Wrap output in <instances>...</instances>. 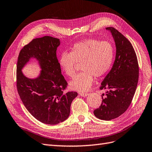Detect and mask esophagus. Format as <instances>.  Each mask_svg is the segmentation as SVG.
Returning <instances> with one entry per match:
<instances>
[{"instance_id":"34e87169","label":"esophagus","mask_w":152,"mask_h":152,"mask_svg":"<svg viewBox=\"0 0 152 152\" xmlns=\"http://www.w3.org/2000/svg\"><path fill=\"white\" fill-rule=\"evenodd\" d=\"M79 95L80 96H82V97H86V96H87L88 95V93H82V92H80V93H79Z\"/></svg>"}]
</instances>
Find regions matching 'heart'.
Here are the masks:
<instances>
[{
    "label": "heart",
    "instance_id": "1",
    "mask_svg": "<svg viewBox=\"0 0 152 152\" xmlns=\"http://www.w3.org/2000/svg\"><path fill=\"white\" fill-rule=\"evenodd\" d=\"M114 48L108 41L90 39L75 43L70 52L62 53L59 64L67 76L75 75L77 62H82L83 72L78 73L70 83V86L79 91H88L95 77L104 75L112 66Z\"/></svg>",
    "mask_w": 152,
    "mask_h": 152
}]
</instances>
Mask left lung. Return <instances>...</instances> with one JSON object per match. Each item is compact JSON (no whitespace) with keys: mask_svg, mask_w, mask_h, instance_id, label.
Returning <instances> with one entry per match:
<instances>
[{"mask_svg":"<svg viewBox=\"0 0 152 152\" xmlns=\"http://www.w3.org/2000/svg\"><path fill=\"white\" fill-rule=\"evenodd\" d=\"M106 29L112 32L115 42L116 57L99 88L109 90L102 94L101 105L94 113L99 119L110 121L121 115L130 105L138 83L139 64L131 42L115 28Z\"/></svg>","mask_w":152,"mask_h":152,"instance_id":"8db88e82","label":"left lung"}]
</instances>
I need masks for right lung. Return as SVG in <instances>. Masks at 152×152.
<instances>
[{"label":"right lung","mask_w":152,"mask_h":152,"mask_svg":"<svg viewBox=\"0 0 152 152\" xmlns=\"http://www.w3.org/2000/svg\"><path fill=\"white\" fill-rule=\"evenodd\" d=\"M59 39L50 36L33 39L20 51L17 64V88L26 108L44 124H56L69 115L70 106L78 94L64 93L68 83L61 73L57 57ZM31 57L39 61L42 71L35 80L26 77L21 68Z\"/></svg>","instance_id":"obj_1"}]
</instances>
